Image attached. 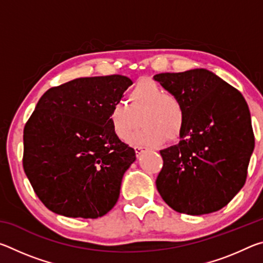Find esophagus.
Masks as SVG:
<instances>
[{"label":"esophagus","mask_w":263,"mask_h":263,"mask_svg":"<svg viewBox=\"0 0 263 263\" xmlns=\"http://www.w3.org/2000/svg\"><path fill=\"white\" fill-rule=\"evenodd\" d=\"M135 149H136L137 155H140L142 152H144V148H142V147H135Z\"/></svg>","instance_id":"obj_1"}]
</instances>
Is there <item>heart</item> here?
<instances>
[{"label":"heart","instance_id":"b5f03b06","mask_svg":"<svg viewBox=\"0 0 263 263\" xmlns=\"http://www.w3.org/2000/svg\"><path fill=\"white\" fill-rule=\"evenodd\" d=\"M128 104L117 102L111 106L109 123L122 141L130 139L138 127L144 128L132 138L133 145L158 147L166 139H179L185 124V109L176 95L151 80H140L127 95Z\"/></svg>","mask_w":263,"mask_h":263}]
</instances>
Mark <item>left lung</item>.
<instances>
[{
    "label": "left lung",
    "instance_id": "obj_1",
    "mask_svg": "<svg viewBox=\"0 0 263 263\" xmlns=\"http://www.w3.org/2000/svg\"><path fill=\"white\" fill-rule=\"evenodd\" d=\"M153 79L181 100L185 124L179 144L160 151L157 189L173 210L202 216L220 210L242 188L254 151L243 96L215 73L195 68Z\"/></svg>",
    "mask_w": 263,
    "mask_h": 263
}]
</instances>
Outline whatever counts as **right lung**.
Instances as JSON below:
<instances>
[{"instance_id":"obj_1","label":"right lung","mask_w":263,"mask_h":263,"mask_svg":"<svg viewBox=\"0 0 263 263\" xmlns=\"http://www.w3.org/2000/svg\"><path fill=\"white\" fill-rule=\"evenodd\" d=\"M132 84L124 75L80 78L48 89L24 127V172L48 210L102 217L119 198L135 149L114 135L111 106Z\"/></svg>"}]
</instances>
